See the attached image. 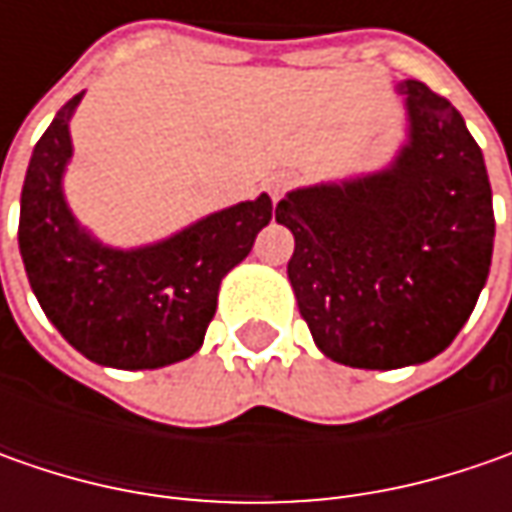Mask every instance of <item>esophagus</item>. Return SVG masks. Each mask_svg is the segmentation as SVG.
I'll return each mask as SVG.
<instances>
[{"label": "esophagus", "instance_id": "1", "mask_svg": "<svg viewBox=\"0 0 512 512\" xmlns=\"http://www.w3.org/2000/svg\"><path fill=\"white\" fill-rule=\"evenodd\" d=\"M290 185H293V179H290L287 173H276V176H270V179H267V193H270V199H273V202H279L287 190H290Z\"/></svg>", "mask_w": 512, "mask_h": 512}]
</instances>
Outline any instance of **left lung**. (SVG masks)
Here are the masks:
<instances>
[{
  "mask_svg": "<svg viewBox=\"0 0 512 512\" xmlns=\"http://www.w3.org/2000/svg\"><path fill=\"white\" fill-rule=\"evenodd\" d=\"M410 145L384 173L293 190L276 207L287 276L333 362L393 370L439 356L487 282L493 196L482 148L444 96L407 79Z\"/></svg>",
  "mask_w": 512,
  "mask_h": 512,
  "instance_id": "8db88e82",
  "label": "left lung"
}]
</instances>
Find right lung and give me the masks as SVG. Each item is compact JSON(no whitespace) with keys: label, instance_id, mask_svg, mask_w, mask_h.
<instances>
[{"label":"right lung","instance_id":"add662e5","mask_svg":"<svg viewBox=\"0 0 512 512\" xmlns=\"http://www.w3.org/2000/svg\"><path fill=\"white\" fill-rule=\"evenodd\" d=\"M82 93L36 142L22 187L19 250L30 287L53 325L90 362L153 370L199 350L219 285L273 219L270 196L213 213L168 242L110 250L90 242L62 199L68 119Z\"/></svg>","mask_w":512,"mask_h":512}]
</instances>
